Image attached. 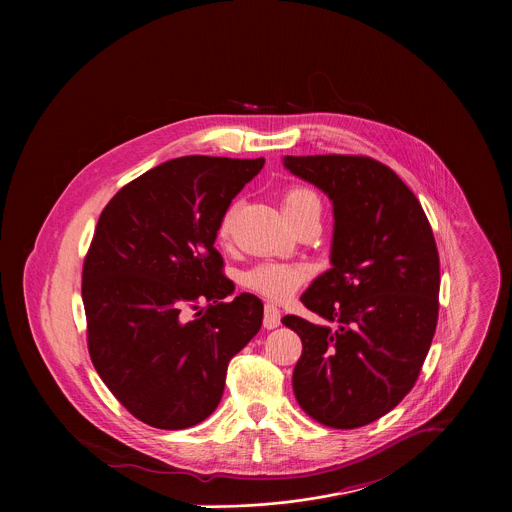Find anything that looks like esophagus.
I'll use <instances>...</instances> for the list:
<instances>
[{
	"instance_id": "34e87169",
	"label": "esophagus",
	"mask_w": 512,
	"mask_h": 512,
	"mask_svg": "<svg viewBox=\"0 0 512 512\" xmlns=\"http://www.w3.org/2000/svg\"><path fill=\"white\" fill-rule=\"evenodd\" d=\"M282 325V313L274 303L264 305V327L266 329H276Z\"/></svg>"
}]
</instances>
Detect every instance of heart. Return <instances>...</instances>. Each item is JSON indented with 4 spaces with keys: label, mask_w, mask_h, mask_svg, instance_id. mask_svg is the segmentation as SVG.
<instances>
[{
    "label": "heart",
    "mask_w": 512,
    "mask_h": 512,
    "mask_svg": "<svg viewBox=\"0 0 512 512\" xmlns=\"http://www.w3.org/2000/svg\"><path fill=\"white\" fill-rule=\"evenodd\" d=\"M282 209L290 222L307 215L321 213V201L315 191L307 187H290L282 195ZM232 209H228L219 224V236L224 240L230 234ZM307 278V268L290 262H260L250 270L242 272L240 284L250 292L264 295L268 299H286L290 297Z\"/></svg>",
    "instance_id": "1"
}]
</instances>
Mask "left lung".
Returning a JSON list of instances; mask_svg holds the SVG:
<instances>
[{"label":"left lung","mask_w":512,"mask_h":512,"mask_svg":"<svg viewBox=\"0 0 512 512\" xmlns=\"http://www.w3.org/2000/svg\"><path fill=\"white\" fill-rule=\"evenodd\" d=\"M284 167L333 203V268L301 295L327 321L282 319L303 351L293 394L323 426L353 430L388 414L412 390L439 309L432 226L406 183L365 155L284 157Z\"/></svg>","instance_id":"obj_1"}]
</instances>
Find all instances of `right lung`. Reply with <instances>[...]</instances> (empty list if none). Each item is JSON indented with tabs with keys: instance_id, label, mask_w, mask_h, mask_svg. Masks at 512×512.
Returning <instances> with one entry per match:
<instances>
[{
	"instance_id": "obj_1",
	"label": "right lung",
	"mask_w": 512,
	"mask_h": 512,
	"mask_svg": "<svg viewBox=\"0 0 512 512\" xmlns=\"http://www.w3.org/2000/svg\"><path fill=\"white\" fill-rule=\"evenodd\" d=\"M262 167L264 157H177L122 187L98 219L82 266L88 353L147 426L209 418L230 359L262 327L256 295L222 301L234 284L215 248L222 215ZM189 308L200 311L189 318Z\"/></svg>"
}]
</instances>
